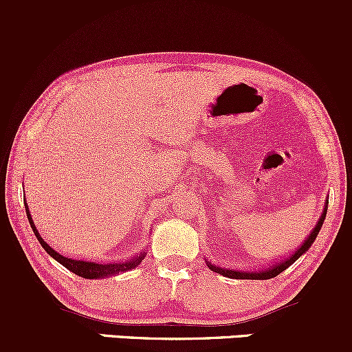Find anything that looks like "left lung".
Listing matches in <instances>:
<instances>
[{
  "label": "left lung",
  "instance_id": "obj_1",
  "mask_svg": "<svg viewBox=\"0 0 352 352\" xmlns=\"http://www.w3.org/2000/svg\"><path fill=\"white\" fill-rule=\"evenodd\" d=\"M328 204L329 201L326 200V205H324V210H322L321 217H319L316 227L311 230V233L306 238L305 241H302L301 246H298V250H294V252L289 254L288 258H283L280 261H274L273 265L266 266L263 270H254V272H243V270H235V268H225V266H218L215 263H212V261L205 260L207 261V266L212 272H215L218 274H223V276L227 278H233V280H270V278H274L278 276L281 272H285L288 266H292L294 261L298 260V258L301 256V254H305L308 250L311 248V245L314 243V240H316L319 230H321L322 223H324V218H326V212H328Z\"/></svg>",
  "mask_w": 352,
  "mask_h": 352
}]
</instances>
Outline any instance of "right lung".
<instances>
[{
  "instance_id": "obj_1",
  "label": "right lung",
  "mask_w": 352,
  "mask_h": 352,
  "mask_svg": "<svg viewBox=\"0 0 352 352\" xmlns=\"http://www.w3.org/2000/svg\"><path fill=\"white\" fill-rule=\"evenodd\" d=\"M24 205H26V201H24ZM26 215H28V220H30V225H31V228H33L36 238H38V241L41 243L43 248L46 250V253L51 254V256L54 258L58 263L63 265L64 268H67L69 272L78 274V276H80V278H87V280H100V278H109V276H114V274L125 273V272H129V270L137 268V266L140 265V261L144 260L145 253H147V252H140L139 254H135L134 258H129V260H125V261H119V263H116V261H112V263H98V261L67 258V256H64V254L56 252L54 248H51V246L43 240V236L39 235L38 228H36L33 218H31V213H30V208H28V205H26Z\"/></svg>"
}]
</instances>
